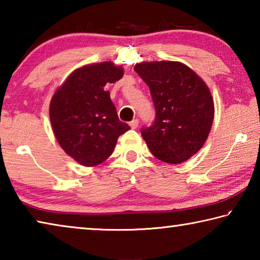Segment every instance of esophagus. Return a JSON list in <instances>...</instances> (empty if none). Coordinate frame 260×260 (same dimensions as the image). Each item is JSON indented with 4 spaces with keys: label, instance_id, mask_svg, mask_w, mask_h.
Listing matches in <instances>:
<instances>
[{
    "label": "esophagus",
    "instance_id": "obj_1",
    "mask_svg": "<svg viewBox=\"0 0 260 260\" xmlns=\"http://www.w3.org/2000/svg\"><path fill=\"white\" fill-rule=\"evenodd\" d=\"M129 126H131L132 128H133V129L138 128V126H139V120H138V119H133V120H132V121L129 122Z\"/></svg>",
    "mask_w": 260,
    "mask_h": 260
}]
</instances>
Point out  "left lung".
I'll return each instance as SVG.
<instances>
[{
    "label": "left lung",
    "instance_id": "8db88e82",
    "mask_svg": "<svg viewBox=\"0 0 260 260\" xmlns=\"http://www.w3.org/2000/svg\"><path fill=\"white\" fill-rule=\"evenodd\" d=\"M134 70L149 86L155 105V121L141 129L148 148L161 161H186L203 147L212 126L214 105L208 86L179 61L140 63Z\"/></svg>",
    "mask_w": 260,
    "mask_h": 260
}]
</instances>
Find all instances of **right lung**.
Returning a JSON list of instances; mask_svg holds the SVG:
<instances>
[{"instance_id":"right-lung-1","label":"right lung","mask_w":260,"mask_h":260,"mask_svg":"<svg viewBox=\"0 0 260 260\" xmlns=\"http://www.w3.org/2000/svg\"><path fill=\"white\" fill-rule=\"evenodd\" d=\"M124 76L111 61L86 65L71 73L50 102V121L63 150L83 166L111 156L117 140L131 127L119 120L107 83Z\"/></svg>"}]
</instances>
